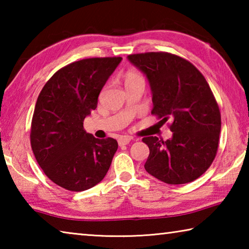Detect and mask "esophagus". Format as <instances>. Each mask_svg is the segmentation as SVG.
<instances>
[{"label":"esophagus","mask_w":249,"mask_h":249,"mask_svg":"<svg viewBox=\"0 0 249 249\" xmlns=\"http://www.w3.org/2000/svg\"><path fill=\"white\" fill-rule=\"evenodd\" d=\"M132 138L128 137V136H122L119 138V145L120 146H124V145H127L129 144V142Z\"/></svg>","instance_id":"esophagus-1"}]
</instances>
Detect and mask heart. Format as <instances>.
<instances>
[{
  "instance_id": "b5f03b06",
  "label": "heart",
  "mask_w": 249,
  "mask_h": 249,
  "mask_svg": "<svg viewBox=\"0 0 249 249\" xmlns=\"http://www.w3.org/2000/svg\"><path fill=\"white\" fill-rule=\"evenodd\" d=\"M124 81L126 86V84L134 83L137 81H144V78H142V75L138 72L137 70L129 69L124 73Z\"/></svg>"
}]
</instances>
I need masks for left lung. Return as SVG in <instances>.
<instances>
[{
    "label": "left lung",
    "instance_id": "left-lung-1",
    "mask_svg": "<svg viewBox=\"0 0 249 249\" xmlns=\"http://www.w3.org/2000/svg\"><path fill=\"white\" fill-rule=\"evenodd\" d=\"M128 60L144 72L153 92L151 114L168 124L172 138L147 136L146 171L168 184L199 178L212 165L218 148L221 113L209 83L190 61L157 52L134 53Z\"/></svg>",
    "mask_w": 249,
    "mask_h": 249
}]
</instances>
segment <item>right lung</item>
Wrapping results in <instances>:
<instances>
[{"instance_id": "right-lung-1", "label": "right lung", "mask_w": 249, "mask_h": 249, "mask_svg": "<svg viewBox=\"0 0 249 249\" xmlns=\"http://www.w3.org/2000/svg\"><path fill=\"white\" fill-rule=\"evenodd\" d=\"M121 57L87 58L54 72L34 109L31 145L45 175L69 191L88 190L107 175L117 142L86 133L83 121L98 107L101 90Z\"/></svg>"}]
</instances>
